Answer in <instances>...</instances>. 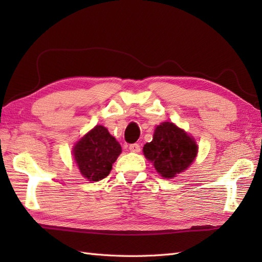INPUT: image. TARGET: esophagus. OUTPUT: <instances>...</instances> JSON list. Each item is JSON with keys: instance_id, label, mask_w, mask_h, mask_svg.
<instances>
[{"instance_id": "34e87169", "label": "esophagus", "mask_w": 262, "mask_h": 262, "mask_svg": "<svg viewBox=\"0 0 262 262\" xmlns=\"http://www.w3.org/2000/svg\"><path fill=\"white\" fill-rule=\"evenodd\" d=\"M129 151H130V152H134V153H138V152H140V151H141L140 144H137V143L130 144V145H129Z\"/></svg>"}]
</instances>
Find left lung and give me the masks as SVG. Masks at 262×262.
<instances>
[{
    "label": "left lung",
    "instance_id": "left-lung-1",
    "mask_svg": "<svg viewBox=\"0 0 262 262\" xmlns=\"http://www.w3.org/2000/svg\"><path fill=\"white\" fill-rule=\"evenodd\" d=\"M143 153L161 177L172 179L190 166L198 146L193 137L173 122L165 121L155 128L153 140L144 145Z\"/></svg>",
    "mask_w": 262,
    "mask_h": 262
}]
</instances>
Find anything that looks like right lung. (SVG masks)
Listing matches in <instances>:
<instances>
[{"mask_svg":"<svg viewBox=\"0 0 262 262\" xmlns=\"http://www.w3.org/2000/svg\"><path fill=\"white\" fill-rule=\"evenodd\" d=\"M120 153V144L101 125H97L73 147L77 168L89 181H99L107 177Z\"/></svg>","mask_w":262,"mask_h":262,"instance_id":"obj_1","label":"right lung"}]
</instances>
